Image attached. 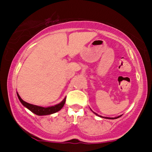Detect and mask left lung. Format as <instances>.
Masks as SVG:
<instances>
[{"mask_svg": "<svg viewBox=\"0 0 152 152\" xmlns=\"http://www.w3.org/2000/svg\"><path fill=\"white\" fill-rule=\"evenodd\" d=\"M94 114H95L96 115H98V114H96V113H94ZM98 116H99V115H98ZM120 116H117V117H115V118H109V119H115V118H118V117H120ZM100 117H102V116H100Z\"/></svg>", "mask_w": 152, "mask_h": 152, "instance_id": "obj_1", "label": "left lung"}]
</instances>
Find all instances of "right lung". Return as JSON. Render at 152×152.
Listing matches in <instances>:
<instances>
[{
  "mask_svg": "<svg viewBox=\"0 0 152 152\" xmlns=\"http://www.w3.org/2000/svg\"><path fill=\"white\" fill-rule=\"evenodd\" d=\"M17 96H18V98L20 102H21V104L23 105L25 107L27 108L28 109H29L31 112H33L34 114L38 115V116H44V115H49L54 114V113L57 112V111H60L62 109L63 106H64L66 102V99L64 98V100L61 102L59 103V104H56L55 106H49V107H42V106H38L36 105H34V104H28V103L24 102L23 99L20 98V96H19V94L17 93Z\"/></svg>",
  "mask_w": 152,
  "mask_h": 152,
  "instance_id": "add662e5",
  "label": "right lung"
}]
</instances>
